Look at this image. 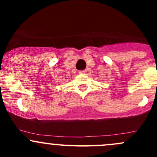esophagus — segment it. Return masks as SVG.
<instances>
[{"label": "esophagus", "mask_w": 157, "mask_h": 157, "mask_svg": "<svg viewBox=\"0 0 157 157\" xmlns=\"http://www.w3.org/2000/svg\"><path fill=\"white\" fill-rule=\"evenodd\" d=\"M79 74H86V70L80 71H79Z\"/></svg>", "instance_id": "esophagus-1"}]
</instances>
